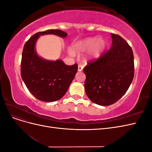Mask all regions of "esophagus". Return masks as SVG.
Returning a JSON list of instances; mask_svg holds the SVG:
<instances>
[{
    "mask_svg": "<svg viewBox=\"0 0 152 152\" xmlns=\"http://www.w3.org/2000/svg\"><path fill=\"white\" fill-rule=\"evenodd\" d=\"M83 68H84V66H82L81 65H79V66H78V70H79V71H82V69H83Z\"/></svg>",
    "mask_w": 152,
    "mask_h": 152,
    "instance_id": "1",
    "label": "esophagus"
}]
</instances>
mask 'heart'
Listing matches in <instances>:
<instances>
[{
	"label": "heart",
	"instance_id": "1",
	"mask_svg": "<svg viewBox=\"0 0 152 152\" xmlns=\"http://www.w3.org/2000/svg\"><path fill=\"white\" fill-rule=\"evenodd\" d=\"M104 47V41L103 39H99L98 37L87 38L80 41L76 45V49L79 51H86L91 49V56L93 58H98ZM70 54L74 55V53L70 51Z\"/></svg>",
	"mask_w": 152,
	"mask_h": 152
}]
</instances>
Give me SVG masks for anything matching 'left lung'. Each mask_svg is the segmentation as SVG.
<instances>
[{
  "label": "left lung",
  "instance_id": "left-lung-1",
  "mask_svg": "<svg viewBox=\"0 0 152 152\" xmlns=\"http://www.w3.org/2000/svg\"><path fill=\"white\" fill-rule=\"evenodd\" d=\"M112 45L96 59L88 62L83 72L87 96L93 103L107 106L116 103L129 87L134 75L131 47L120 35L111 34Z\"/></svg>",
  "mask_w": 152,
  "mask_h": 152
}]
</instances>
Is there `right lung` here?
Masks as SVG:
<instances>
[{
    "label": "right lung",
    "instance_id": "add662e5",
    "mask_svg": "<svg viewBox=\"0 0 152 152\" xmlns=\"http://www.w3.org/2000/svg\"><path fill=\"white\" fill-rule=\"evenodd\" d=\"M54 34L65 37L60 30H48L34 34L26 41L21 61V75L26 86L35 97L45 102H53L65 94L78 70L77 63L66 65L61 60H44L38 56L35 44L40 35Z\"/></svg>",
    "mask_w": 152,
    "mask_h": 152
}]
</instances>
